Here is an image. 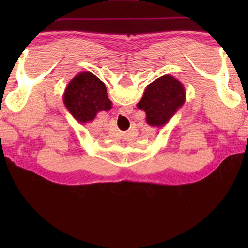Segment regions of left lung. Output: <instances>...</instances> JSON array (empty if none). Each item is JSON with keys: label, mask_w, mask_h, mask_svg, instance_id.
Listing matches in <instances>:
<instances>
[{"label": "left lung", "mask_w": 248, "mask_h": 248, "mask_svg": "<svg viewBox=\"0 0 248 248\" xmlns=\"http://www.w3.org/2000/svg\"><path fill=\"white\" fill-rule=\"evenodd\" d=\"M186 100V90L173 75L165 74L149 84L137 107L146 115V124L162 128Z\"/></svg>", "instance_id": "left-lung-1"}]
</instances>
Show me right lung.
Here are the masks:
<instances>
[{
	"label": "right lung",
	"instance_id": "1",
	"mask_svg": "<svg viewBox=\"0 0 248 248\" xmlns=\"http://www.w3.org/2000/svg\"><path fill=\"white\" fill-rule=\"evenodd\" d=\"M63 103L81 124L92 123L99 111H108L111 108L106 86L91 72H81L71 79L65 87Z\"/></svg>",
	"mask_w": 248,
	"mask_h": 248
}]
</instances>
